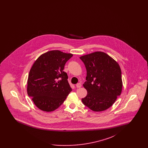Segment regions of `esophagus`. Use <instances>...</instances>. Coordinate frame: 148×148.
<instances>
[{
  "mask_svg": "<svg viewBox=\"0 0 148 148\" xmlns=\"http://www.w3.org/2000/svg\"><path fill=\"white\" fill-rule=\"evenodd\" d=\"M76 86L77 87V88H81V86H82V84L81 83H77V85H76Z\"/></svg>",
  "mask_w": 148,
  "mask_h": 148,
  "instance_id": "34e87169",
  "label": "esophagus"
}]
</instances>
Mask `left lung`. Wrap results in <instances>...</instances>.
Returning a JSON list of instances; mask_svg holds the SVG:
<instances>
[{"instance_id":"obj_1","label":"left lung","mask_w":148,"mask_h":148,"mask_svg":"<svg viewBox=\"0 0 148 148\" xmlns=\"http://www.w3.org/2000/svg\"><path fill=\"white\" fill-rule=\"evenodd\" d=\"M86 69L83 86L87 95L82 101L94 112L106 110L121 94L123 86L119 65L111 56L95 51L80 56Z\"/></svg>"}]
</instances>
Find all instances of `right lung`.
I'll return each instance as SVG.
<instances>
[{
  "mask_svg": "<svg viewBox=\"0 0 148 148\" xmlns=\"http://www.w3.org/2000/svg\"><path fill=\"white\" fill-rule=\"evenodd\" d=\"M73 56L58 50H51L42 54L33 64L29 74L27 93L41 110H56L72 90L63 70Z\"/></svg>",
  "mask_w": 148,
  "mask_h": 148,
  "instance_id": "add662e5",
  "label": "right lung"
}]
</instances>
